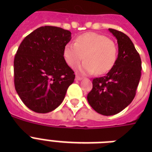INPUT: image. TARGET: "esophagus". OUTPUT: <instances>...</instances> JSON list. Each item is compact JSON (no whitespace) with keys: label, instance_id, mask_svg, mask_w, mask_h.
Segmentation results:
<instances>
[{"label":"esophagus","instance_id":"obj_1","mask_svg":"<svg viewBox=\"0 0 152 152\" xmlns=\"http://www.w3.org/2000/svg\"><path fill=\"white\" fill-rule=\"evenodd\" d=\"M82 79H83V77H81V76H76V80H81Z\"/></svg>","mask_w":152,"mask_h":152}]
</instances>
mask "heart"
<instances>
[{"mask_svg":"<svg viewBox=\"0 0 152 152\" xmlns=\"http://www.w3.org/2000/svg\"><path fill=\"white\" fill-rule=\"evenodd\" d=\"M67 64L74 68L83 58L86 60L78 68L82 73L105 74L115 64L118 50L115 43L103 34L88 32L78 36L75 44L68 43L64 48Z\"/></svg>","mask_w":152,"mask_h":152,"instance_id":"1","label":"heart"}]
</instances>
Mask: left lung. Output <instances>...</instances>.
<instances>
[{"instance_id":"left-lung-1","label":"left lung","mask_w":152,"mask_h":152,"mask_svg":"<svg viewBox=\"0 0 152 152\" xmlns=\"http://www.w3.org/2000/svg\"><path fill=\"white\" fill-rule=\"evenodd\" d=\"M118 40L115 64L105 76L93 80L88 93L90 106L102 115H114L134 99L141 76V59L131 39L122 32L109 28Z\"/></svg>"}]
</instances>
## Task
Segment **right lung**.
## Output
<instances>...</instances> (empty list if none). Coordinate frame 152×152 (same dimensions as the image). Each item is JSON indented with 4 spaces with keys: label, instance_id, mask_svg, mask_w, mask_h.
<instances>
[{
    "label": "right lung",
    "instance_id": "1",
    "mask_svg": "<svg viewBox=\"0 0 152 152\" xmlns=\"http://www.w3.org/2000/svg\"><path fill=\"white\" fill-rule=\"evenodd\" d=\"M71 34L61 27H39L18 48L14 59L15 91L36 113H49L58 107L74 82V72L63 54Z\"/></svg>",
    "mask_w": 152,
    "mask_h": 152
}]
</instances>
